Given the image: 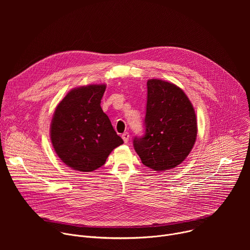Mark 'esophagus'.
Segmentation results:
<instances>
[{"mask_svg": "<svg viewBox=\"0 0 250 250\" xmlns=\"http://www.w3.org/2000/svg\"><path fill=\"white\" fill-rule=\"evenodd\" d=\"M122 137H123V139L125 141V144H127L128 140H129V133L128 132H124Z\"/></svg>", "mask_w": 250, "mask_h": 250, "instance_id": "1", "label": "esophagus"}]
</instances>
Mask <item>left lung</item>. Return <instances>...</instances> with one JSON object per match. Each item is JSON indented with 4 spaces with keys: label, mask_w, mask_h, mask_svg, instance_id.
Here are the masks:
<instances>
[{
    "label": "left lung",
    "mask_w": 250,
    "mask_h": 250,
    "mask_svg": "<svg viewBox=\"0 0 250 250\" xmlns=\"http://www.w3.org/2000/svg\"><path fill=\"white\" fill-rule=\"evenodd\" d=\"M145 135L133 147L146 166L160 172L181 164L197 138L193 104L182 89L160 79L147 81Z\"/></svg>",
    "instance_id": "obj_1"
}]
</instances>
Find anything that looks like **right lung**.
Segmentation results:
<instances>
[{
	"instance_id": "obj_1",
	"label": "right lung",
	"mask_w": 250,
	"mask_h": 250,
	"mask_svg": "<svg viewBox=\"0 0 250 250\" xmlns=\"http://www.w3.org/2000/svg\"><path fill=\"white\" fill-rule=\"evenodd\" d=\"M105 85H88L68 92L56 106L50 138L58 157L67 166L92 172L124 144L101 108Z\"/></svg>"
}]
</instances>
